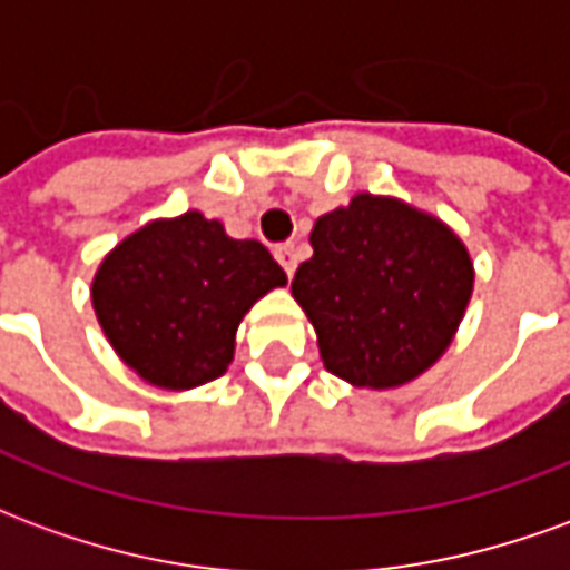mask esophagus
Returning a JSON list of instances; mask_svg holds the SVG:
<instances>
[{
	"mask_svg": "<svg viewBox=\"0 0 570 570\" xmlns=\"http://www.w3.org/2000/svg\"><path fill=\"white\" fill-rule=\"evenodd\" d=\"M274 256H277V262L284 265V272L293 277V272H296V265H298L296 247H293V244H281V247L274 249Z\"/></svg>",
	"mask_w": 570,
	"mask_h": 570,
	"instance_id": "1",
	"label": "esophagus"
}]
</instances>
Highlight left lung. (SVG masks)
Returning <instances> with one entry per match:
<instances>
[{"instance_id":"1","label":"left lung","mask_w":570,"mask_h":570,"mask_svg":"<svg viewBox=\"0 0 570 570\" xmlns=\"http://www.w3.org/2000/svg\"><path fill=\"white\" fill-rule=\"evenodd\" d=\"M293 298L326 370L387 391L419 379L452 345L473 296V259L449 225L400 198L360 191L311 228Z\"/></svg>"}]
</instances>
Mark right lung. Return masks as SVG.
Listing matches in <instances>:
<instances>
[{"label":"right lung","instance_id":"obj_1","mask_svg":"<svg viewBox=\"0 0 570 570\" xmlns=\"http://www.w3.org/2000/svg\"><path fill=\"white\" fill-rule=\"evenodd\" d=\"M286 286L259 240H235L219 219L188 210L155 219L106 253L94 274V314L142 382L191 391L219 379L256 302Z\"/></svg>","mask_w":570,"mask_h":570}]
</instances>
